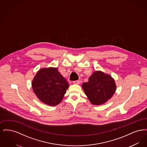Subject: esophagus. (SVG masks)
Returning <instances> with one entry per match:
<instances>
[{
	"instance_id": "34e87169",
	"label": "esophagus",
	"mask_w": 147,
	"mask_h": 147,
	"mask_svg": "<svg viewBox=\"0 0 147 147\" xmlns=\"http://www.w3.org/2000/svg\"><path fill=\"white\" fill-rule=\"evenodd\" d=\"M73 83L75 84H79L80 83V80H75L73 82Z\"/></svg>"
}]
</instances>
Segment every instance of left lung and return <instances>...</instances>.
Instances as JSON below:
<instances>
[{"label": "left lung", "instance_id": "left-lung-1", "mask_svg": "<svg viewBox=\"0 0 147 147\" xmlns=\"http://www.w3.org/2000/svg\"><path fill=\"white\" fill-rule=\"evenodd\" d=\"M84 92L92 104H103L112 98L116 90L114 79L101 71H96L82 84Z\"/></svg>", "mask_w": 147, "mask_h": 147}]
</instances>
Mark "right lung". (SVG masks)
<instances>
[{
	"label": "right lung",
	"instance_id": "add662e5",
	"mask_svg": "<svg viewBox=\"0 0 147 147\" xmlns=\"http://www.w3.org/2000/svg\"><path fill=\"white\" fill-rule=\"evenodd\" d=\"M69 86L57 68L53 67L40 69L32 82L33 91L38 98L44 104L52 106L62 101Z\"/></svg>",
	"mask_w": 147,
	"mask_h": 147
}]
</instances>
